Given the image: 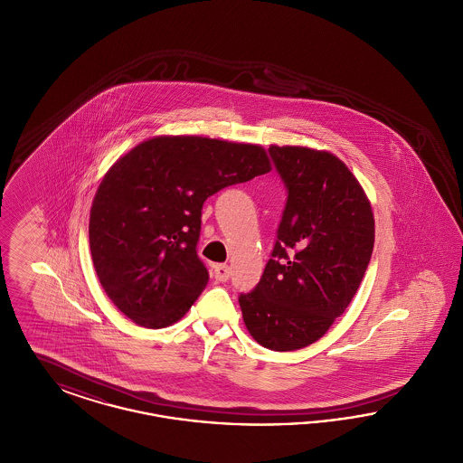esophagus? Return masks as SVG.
Masks as SVG:
<instances>
[{
	"instance_id": "1",
	"label": "esophagus",
	"mask_w": 463,
	"mask_h": 463,
	"mask_svg": "<svg viewBox=\"0 0 463 463\" xmlns=\"http://www.w3.org/2000/svg\"><path fill=\"white\" fill-rule=\"evenodd\" d=\"M213 276H215L217 281L225 283V281L231 278V267L225 264L215 265V267H213Z\"/></svg>"
}]
</instances>
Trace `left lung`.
<instances>
[{"instance_id":"obj_1","label":"left lung","mask_w":463,"mask_h":463,"mask_svg":"<svg viewBox=\"0 0 463 463\" xmlns=\"http://www.w3.org/2000/svg\"><path fill=\"white\" fill-rule=\"evenodd\" d=\"M269 155L287 206L264 274L240 306L250 335L287 353L319 340L351 304L372 259L374 219L336 156L295 146H270Z\"/></svg>"}]
</instances>
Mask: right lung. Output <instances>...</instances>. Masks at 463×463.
I'll list each match as a JSON object with an SVG mask.
<instances>
[{
    "mask_svg": "<svg viewBox=\"0 0 463 463\" xmlns=\"http://www.w3.org/2000/svg\"><path fill=\"white\" fill-rule=\"evenodd\" d=\"M270 170L264 147L163 135L119 157L90 210V251L112 304L144 328L176 323L208 283L196 251L203 203Z\"/></svg>",
    "mask_w": 463,
    "mask_h": 463,
    "instance_id": "obj_1",
    "label": "right lung"
}]
</instances>
